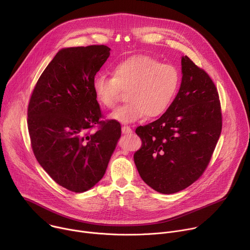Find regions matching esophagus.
Wrapping results in <instances>:
<instances>
[{
  "label": "esophagus",
  "mask_w": 250,
  "mask_h": 250,
  "mask_svg": "<svg viewBox=\"0 0 250 250\" xmlns=\"http://www.w3.org/2000/svg\"><path fill=\"white\" fill-rule=\"evenodd\" d=\"M122 132H123L124 134H129V133L132 132V129H131L128 125H124V126L122 127Z\"/></svg>",
  "instance_id": "obj_1"
}]
</instances>
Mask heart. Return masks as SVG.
I'll list each match as a JSON object with an SVG mask.
<instances>
[{
  "label": "heart",
  "instance_id": "heart-1",
  "mask_svg": "<svg viewBox=\"0 0 250 250\" xmlns=\"http://www.w3.org/2000/svg\"><path fill=\"white\" fill-rule=\"evenodd\" d=\"M113 77L99 74L93 79V92L99 104L114 109L126 91L125 104L115 110L110 119L122 124L163 114L180 85L176 67L148 55L130 56L112 68Z\"/></svg>",
  "mask_w": 250,
  "mask_h": 250
}]
</instances>
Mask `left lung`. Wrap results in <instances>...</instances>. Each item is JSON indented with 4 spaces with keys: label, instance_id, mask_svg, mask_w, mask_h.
<instances>
[{
    "label": "left lung",
    "instance_id": "obj_1",
    "mask_svg": "<svg viewBox=\"0 0 250 250\" xmlns=\"http://www.w3.org/2000/svg\"><path fill=\"white\" fill-rule=\"evenodd\" d=\"M182 82L167 111L136 127L141 147L134 153L137 171L149 187L173 194L197 181L220 138L223 118L215 83L205 70L183 56Z\"/></svg>",
    "mask_w": 250,
    "mask_h": 250
}]
</instances>
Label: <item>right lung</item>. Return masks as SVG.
<instances>
[{"label":"right lung","instance_id":"1","mask_svg":"<svg viewBox=\"0 0 250 250\" xmlns=\"http://www.w3.org/2000/svg\"><path fill=\"white\" fill-rule=\"evenodd\" d=\"M110 50L105 45L59 50L28 103L27 127L35 158L57 184L75 193L102 179L121 137L119 122L101 121L92 86Z\"/></svg>","mask_w":250,"mask_h":250}]
</instances>
